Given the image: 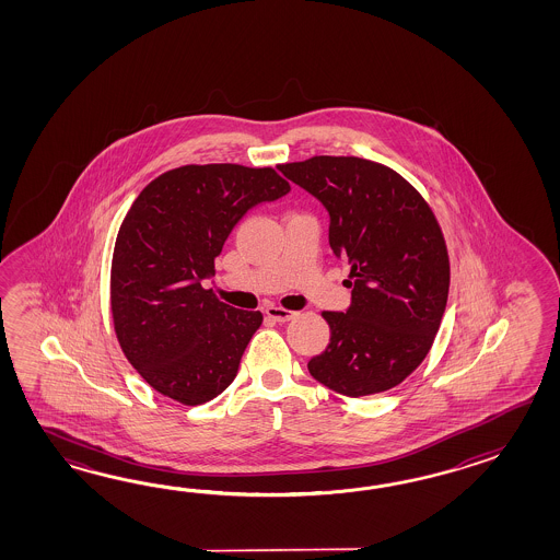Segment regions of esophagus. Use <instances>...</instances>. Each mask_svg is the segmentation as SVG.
Wrapping results in <instances>:
<instances>
[{"mask_svg": "<svg viewBox=\"0 0 560 560\" xmlns=\"http://www.w3.org/2000/svg\"><path fill=\"white\" fill-rule=\"evenodd\" d=\"M266 316H268V318H272L275 322H288L292 320V318L296 316V312L280 308V306H270V308H266Z\"/></svg>", "mask_w": 560, "mask_h": 560, "instance_id": "esophagus-1", "label": "esophagus"}]
</instances>
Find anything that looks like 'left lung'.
<instances>
[{"instance_id":"1","label":"left lung","mask_w":560,"mask_h":560,"mask_svg":"<svg viewBox=\"0 0 560 560\" xmlns=\"http://www.w3.org/2000/svg\"><path fill=\"white\" fill-rule=\"evenodd\" d=\"M278 170L330 215L328 240L350 266L352 302L322 312L330 345L310 374L345 396L398 386L429 354L446 308L451 264L427 200L390 167L354 155H314Z\"/></svg>"}]
</instances>
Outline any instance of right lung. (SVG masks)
Instances as JSON below:
<instances>
[{"label": "right lung", "mask_w": 560, "mask_h": 560, "mask_svg": "<svg viewBox=\"0 0 560 560\" xmlns=\"http://www.w3.org/2000/svg\"><path fill=\"white\" fill-rule=\"evenodd\" d=\"M288 191L272 167L191 164L131 203L112 258V316L124 354L158 393L198 406L236 378L262 312L232 308L202 282L246 212Z\"/></svg>", "instance_id": "right-lung-1"}]
</instances>
